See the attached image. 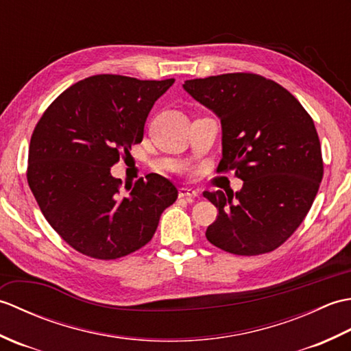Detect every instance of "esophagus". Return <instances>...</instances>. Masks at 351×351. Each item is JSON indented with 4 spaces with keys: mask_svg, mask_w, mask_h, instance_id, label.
Returning <instances> with one entry per match:
<instances>
[{
    "mask_svg": "<svg viewBox=\"0 0 351 351\" xmlns=\"http://www.w3.org/2000/svg\"><path fill=\"white\" fill-rule=\"evenodd\" d=\"M178 196L185 197V199H193V197L197 196V191L193 190V189H189V187H181L180 191H178Z\"/></svg>",
    "mask_w": 351,
    "mask_h": 351,
    "instance_id": "obj_1",
    "label": "esophagus"
}]
</instances>
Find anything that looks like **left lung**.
Here are the masks:
<instances>
[{"label": "left lung", "mask_w": 351, "mask_h": 351, "mask_svg": "<svg viewBox=\"0 0 351 351\" xmlns=\"http://www.w3.org/2000/svg\"><path fill=\"white\" fill-rule=\"evenodd\" d=\"M184 90L221 122L217 171L235 170V195L204 191L219 210L208 241L234 255L278 249L309 213L323 180L314 121L280 84L256 73L187 80Z\"/></svg>", "instance_id": "left-lung-1"}]
</instances>
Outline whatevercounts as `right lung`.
<instances>
[{"instance_id":"right-lung-1","label":"right lung","mask_w":351,"mask_h":351,"mask_svg":"<svg viewBox=\"0 0 351 351\" xmlns=\"http://www.w3.org/2000/svg\"><path fill=\"white\" fill-rule=\"evenodd\" d=\"M175 83L93 75L58 96L33 131L27 180L42 214L71 247L117 259L152 240L178 190L151 173L125 185L111 176L122 154L143 140L155 101Z\"/></svg>"}]
</instances>
